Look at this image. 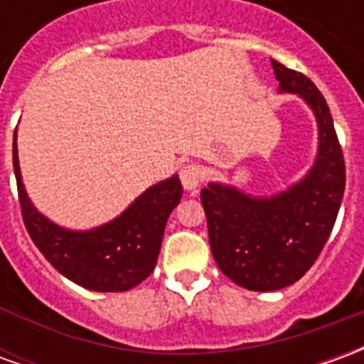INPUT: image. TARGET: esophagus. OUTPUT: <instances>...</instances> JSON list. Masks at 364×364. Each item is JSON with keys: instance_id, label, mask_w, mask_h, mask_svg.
<instances>
[{"instance_id": "esophagus-1", "label": "esophagus", "mask_w": 364, "mask_h": 364, "mask_svg": "<svg viewBox=\"0 0 364 364\" xmlns=\"http://www.w3.org/2000/svg\"><path fill=\"white\" fill-rule=\"evenodd\" d=\"M179 179H181L183 187L187 191H195L205 179V171L200 169L197 164H185L179 171Z\"/></svg>"}]
</instances>
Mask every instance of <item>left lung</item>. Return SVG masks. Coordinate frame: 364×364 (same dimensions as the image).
Instances as JSON below:
<instances>
[{
    "label": "left lung",
    "instance_id": "obj_1",
    "mask_svg": "<svg viewBox=\"0 0 364 364\" xmlns=\"http://www.w3.org/2000/svg\"><path fill=\"white\" fill-rule=\"evenodd\" d=\"M279 93H296L318 122V156L287 191L252 197L234 185L208 183L200 193L214 261L247 290L271 292L312 267L336 224L345 191L343 151L318 87L304 74L271 60Z\"/></svg>",
    "mask_w": 364,
    "mask_h": 364
}]
</instances>
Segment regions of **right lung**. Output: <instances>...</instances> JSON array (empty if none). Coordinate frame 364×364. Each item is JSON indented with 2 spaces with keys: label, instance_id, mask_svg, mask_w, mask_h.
I'll return each mask as SVG.
<instances>
[{
  "label": "right lung",
  "instance_id": "1",
  "mask_svg": "<svg viewBox=\"0 0 364 364\" xmlns=\"http://www.w3.org/2000/svg\"><path fill=\"white\" fill-rule=\"evenodd\" d=\"M13 167L28 236L58 273L97 292H124L150 277L167 218L181 200L177 175L151 185L111 222L91 230H68L48 220L31 203L21 177L17 130L13 134Z\"/></svg>",
  "mask_w": 364,
  "mask_h": 364
}]
</instances>
